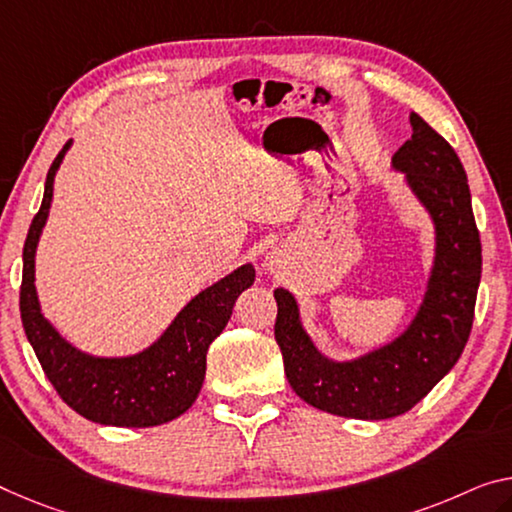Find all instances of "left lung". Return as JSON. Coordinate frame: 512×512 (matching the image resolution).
<instances>
[{
  "label": "left lung",
  "instance_id": "left-lung-1",
  "mask_svg": "<svg viewBox=\"0 0 512 512\" xmlns=\"http://www.w3.org/2000/svg\"><path fill=\"white\" fill-rule=\"evenodd\" d=\"M412 137L393 155L435 222V265L412 325L396 341L355 361L320 355L304 332L295 297L274 290L277 338L290 387L316 410L345 419L380 421L410 412L451 371L465 350L481 283V235L458 153L419 114Z\"/></svg>",
  "mask_w": 512,
  "mask_h": 512
}]
</instances>
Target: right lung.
I'll return each mask as SVG.
<instances>
[{"label":"right lung","instance_id":"add662e5","mask_svg":"<svg viewBox=\"0 0 512 512\" xmlns=\"http://www.w3.org/2000/svg\"><path fill=\"white\" fill-rule=\"evenodd\" d=\"M70 141L54 157L45 180L41 210L31 219L22 249L20 316L47 380L77 414L102 426L151 428L190 410L206 377L210 343L222 334L242 290L254 283V267H238L229 277L201 290L178 313L151 348L132 357H91L75 350L43 318L34 286L36 245L52 203V185Z\"/></svg>","mask_w":512,"mask_h":512}]
</instances>
